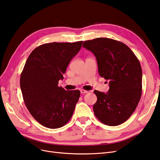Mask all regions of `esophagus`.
Here are the masks:
<instances>
[{
  "instance_id": "esophagus-1",
  "label": "esophagus",
  "mask_w": 160,
  "mask_h": 160,
  "mask_svg": "<svg viewBox=\"0 0 160 160\" xmlns=\"http://www.w3.org/2000/svg\"><path fill=\"white\" fill-rule=\"evenodd\" d=\"M80 91H81V94H84V93H88V91H87V90H85V89H81L80 90Z\"/></svg>"
}]
</instances>
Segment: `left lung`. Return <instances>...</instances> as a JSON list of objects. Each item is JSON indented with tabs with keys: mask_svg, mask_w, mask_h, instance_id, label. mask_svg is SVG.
Instances as JSON below:
<instances>
[{
	"mask_svg": "<svg viewBox=\"0 0 160 160\" xmlns=\"http://www.w3.org/2000/svg\"><path fill=\"white\" fill-rule=\"evenodd\" d=\"M83 47L96 57L99 74L109 81L107 93L95 90L94 114L101 123L116 126L136 109L142 96V70L133 52L124 43L108 38L85 41Z\"/></svg>",
	"mask_w": 160,
	"mask_h": 160,
	"instance_id": "1",
	"label": "left lung"
}]
</instances>
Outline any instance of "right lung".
<instances>
[{"mask_svg": "<svg viewBox=\"0 0 160 160\" xmlns=\"http://www.w3.org/2000/svg\"><path fill=\"white\" fill-rule=\"evenodd\" d=\"M83 41L51 42L34 49L24 66L20 85L31 115L44 127L57 129L68 123L80 97L79 90L58 86Z\"/></svg>", "mask_w": 160, "mask_h": 160, "instance_id": "1", "label": "right lung"}]
</instances>
